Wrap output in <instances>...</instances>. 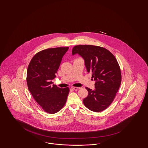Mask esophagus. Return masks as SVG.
<instances>
[{"label": "esophagus", "instance_id": "esophagus-1", "mask_svg": "<svg viewBox=\"0 0 148 148\" xmlns=\"http://www.w3.org/2000/svg\"><path fill=\"white\" fill-rule=\"evenodd\" d=\"M71 88L73 89H74V90H78V89H80V87H76V86H72Z\"/></svg>", "mask_w": 148, "mask_h": 148}]
</instances>
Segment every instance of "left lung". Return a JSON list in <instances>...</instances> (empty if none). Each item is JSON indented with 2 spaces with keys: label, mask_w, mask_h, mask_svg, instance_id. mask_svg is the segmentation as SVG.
<instances>
[{
  "label": "left lung",
  "mask_w": 148,
  "mask_h": 148,
  "mask_svg": "<svg viewBox=\"0 0 148 148\" xmlns=\"http://www.w3.org/2000/svg\"><path fill=\"white\" fill-rule=\"evenodd\" d=\"M78 54L85 60L88 72L95 81V90L86 87L88 95L83 103L89 110L100 112L113 102L121 82L119 65L113 54L104 48L92 45L73 47L72 54Z\"/></svg>",
  "instance_id": "left-lung-1"
}]
</instances>
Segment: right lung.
Returning <instances> with one entry per match:
<instances>
[{
    "mask_svg": "<svg viewBox=\"0 0 148 148\" xmlns=\"http://www.w3.org/2000/svg\"><path fill=\"white\" fill-rule=\"evenodd\" d=\"M69 47L42 50L33 57L29 64L27 83L29 90L44 112L54 114L65 104L69 88L53 84L62 58Z\"/></svg>",
    "mask_w": 148,
    "mask_h": 148,
    "instance_id": "1",
    "label": "right lung"
}]
</instances>
